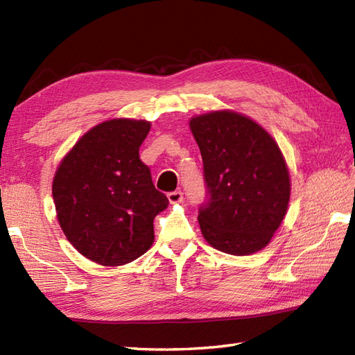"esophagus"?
<instances>
[{
	"mask_svg": "<svg viewBox=\"0 0 355 355\" xmlns=\"http://www.w3.org/2000/svg\"><path fill=\"white\" fill-rule=\"evenodd\" d=\"M168 198L171 205H177V202L183 201V192L182 191H173L168 193Z\"/></svg>",
	"mask_w": 355,
	"mask_h": 355,
	"instance_id": "1",
	"label": "esophagus"
}]
</instances>
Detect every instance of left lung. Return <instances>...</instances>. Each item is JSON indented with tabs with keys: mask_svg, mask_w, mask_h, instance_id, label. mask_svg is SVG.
I'll list each match as a JSON object with an SVG mask.
<instances>
[{
	"mask_svg": "<svg viewBox=\"0 0 355 355\" xmlns=\"http://www.w3.org/2000/svg\"><path fill=\"white\" fill-rule=\"evenodd\" d=\"M207 201L198 209L202 236L224 253L244 256L266 247L290 201V173L273 137L252 119L214 111L191 119Z\"/></svg>",
	"mask_w": 355,
	"mask_h": 355,
	"instance_id": "8db88e82",
	"label": "left lung"
}]
</instances>
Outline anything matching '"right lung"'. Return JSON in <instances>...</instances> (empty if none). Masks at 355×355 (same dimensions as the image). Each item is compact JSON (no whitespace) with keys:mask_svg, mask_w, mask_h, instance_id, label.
Masks as SVG:
<instances>
[{"mask_svg":"<svg viewBox=\"0 0 355 355\" xmlns=\"http://www.w3.org/2000/svg\"><path fill=\"white\" fill-rule=\"evenodd\" d=\"M149 130L146 120L131 119L94 126L64 157L53 180L67 239L101 266H123L146 253L154 218L169 205L139 157Z\"/></svg>","mask_w":355,"mask_h":355,"instance_id":"1","label":"right lung"}]
</instances>
